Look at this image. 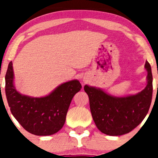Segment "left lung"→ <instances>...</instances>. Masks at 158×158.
I'll list each match as a JSON object with an SVG mask.
<instances>
[{
	"mask_svg": "<svg viewBox=\"0 0 158 158\" xmlns=\"http://www.w3.org/2000/svg\"><path fill=\"white\" fill-rule=\"evenodd\" d=\"M147 85L135 95L118 97L100 88L85 85L91 113L95 125L102 133L118 136L136 128L147 115L152 99L153 85L151 65L146 61Z\"/></svg>",
	"mask_w": 158,
	"mask_h": 158,
	"instance_id": "left-lung-1",
	"label": "left lung"
}]
</instances>
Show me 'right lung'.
Wrapping results in <instances>:
<instances>
[{
    "mask_svg": "<svg viewBox=\"0 0 158 158\" xmlns=\"http://www.w3.org/2000/svg\"><path fill=\"white\" fill-rule=\"evenodd\" d=\"M14 80L10 62L5 76V93L10 111L25 130L38 136L53 135L63 128L72 99L82 89L79 81L74 79L61 84L46 96L31 97L20 93Z\"/></svg>",
    "mask_w": 158,
    "mask_h": 158,
    "instance_id": "1",
    "label": "right lung"
}]
</instances>
